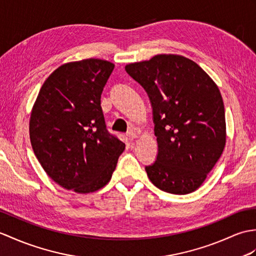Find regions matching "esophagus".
Instances as JSON below:
<instances>
[{"label":"esophagus","mask_w":256,"mask_h":256,"mask_svg":"<svg viewBox=\"0 0 256 256\" xmlns=\"http://www.w3.org/2000/svg\"><path fill=\"white\" fill-rule=\"evenodd\" d=\"M128 138L130 140H133L135 138H138V133L135 132V130H130V132L128 133Z\"/></svg>","instance_id":"esophagus-1"}]
</instances>
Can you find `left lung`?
<instances>
[{"mask_svg":"<svg viewBox=\"0 0 256 256\" xmlns=\"http://www.w3.org/2000/svg\"><path fill=\"white\" fill-rule=\"evenodd\" d=\"M128 74L145 89L158 142L147 176L162 191L184 195L198 190L226 145L222 94L205 70L178 54H158L128 64Z\"/></svg>","mask_w":256,"mask_h":256,"instance_id":"1","label":"left lung"}]
</instances>
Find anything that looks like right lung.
<instances>
[{"label": "right lung", "mask_w": 256, "mask_h": 256, "mask_svg": "<svg viewBox=\"0 0 256 256\" xmlns=\"http://www.w3.org/2000/svg\"><path fill=\"white\" fill-rule=\"evenodd\" d=\"M114 64L100 58L70 62L53 72L32 106L29 135L51 179L76 193L104 188L126 144L106 128L100 98Z\"/></svg>", "instance_id": "add662e5"}]
</instances>
